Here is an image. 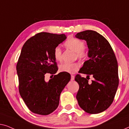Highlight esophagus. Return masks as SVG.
Wrapping results in <instances>:
<instances>
[{"label": "esophagus", "instance_id": "34e87169", "mask_svg": "<svg viewBox=\"0 0 129 129\" xmlns=\"http://www.w3.org/2000/svg\"><path fill=\"white\" fill-rule=\"evenodd\" d=\"M74 79H75V77L74 75H71V80L74 81Z\"/></svg>", "mask_w": 129, "mask_h": 129}]
</instances>
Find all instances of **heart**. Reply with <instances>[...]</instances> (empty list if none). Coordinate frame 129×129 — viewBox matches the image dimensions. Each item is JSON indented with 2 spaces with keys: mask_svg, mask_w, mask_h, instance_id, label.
I'll list each match as a JSON object with an SVG mask.
<instances>
[{
  "mask_svg": "<svg viewBox=\"0 0 129 129\" xmlns=\"http://www.w3.org/2000/svg\"><path fill=\"white\" fill-rule=\"evenodd\" d=\"M65 46L77 53L78 58L83 59L87 56V52L84 50L85 44L81 40L71 38L65 43ZM54 57L57 61H61L62 59V51L59 47H57L54 50ZM80 68L79 63L65 62L61 64L59 67V71L67 72L69 74H74Z\"/></svg>",
  "mask_w": 129,
  "mask_h": 129,
  "instance_id": "b5f03b06",
  "label": "heart"
}]
</instances>
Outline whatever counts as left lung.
<instances>
[{
  "label": "left lung",
  "mask_w": 129,
  "mask_h": 129,
  "mask_svg": "<svg viewBox=\"0 0 129 129\" xmlns=\"http://www.w3.org/2000/svg\"><path fill=\"white\" fill-rule=\"evenodd\" d=\"M75 37L86 41L88 60L85 61L79 73L92 75L90 84L86 78L76 75L79 88L77 99L79 106L90 114L106 110L113 102L119 85L118 65L113 49L108 41L95 31L78 33Z\"/></svg>",
  "instance_id": "obj_1"
}]
</instances>
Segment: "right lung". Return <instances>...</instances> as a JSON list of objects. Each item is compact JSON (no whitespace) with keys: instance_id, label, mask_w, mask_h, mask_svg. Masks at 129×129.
Masks as SVG:
<instances>
[{"instance_id":"add662e5","label":"right lung","mask_w":129,"mask_h":129,"mask_svg":"<svg viewBox=\"0 0 129 129\" xmlns=\"http://www.w3.org/2000/svg\"><path fill=\"white\" fill-rule=\"evenodd\" d=\"M66 39L64 34L40 33L29 39L21 49L16 66L19 92L34 113L47 115L53 112L58 106L61 92L70 82L71 75L67 72L45 81L47 73L57 72L54 50Z\"/></svg>"}]
</instances>
